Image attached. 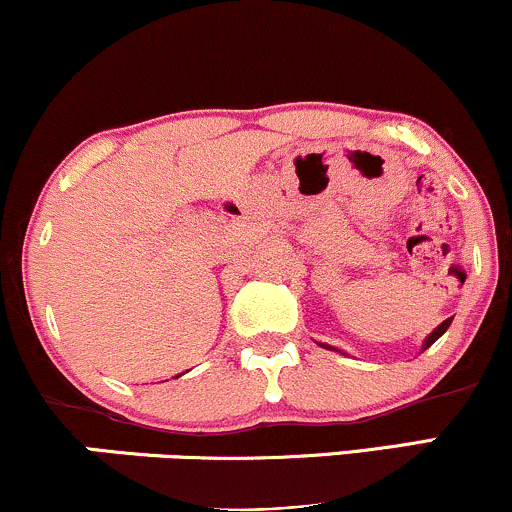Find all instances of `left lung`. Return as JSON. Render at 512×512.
Listing matches in <instances>:
<instances>
[{"label": "left lung", "mask_w": 512, "mask_h": 512, "mask_svg": "<svg viewBox=\"0 0 512 512\" xmlns=\"http://www.w3.org/2000/svg\"><path fill=\"white\" fill-rule=\"evenodd\" d=\"M450 322H452V317H448V320H445V322H443V325H438V327H436V330H433L431 334H428V339H426L424 349H428V346H431L433 342H436V339L440 337V334H443L445 330H448V327H450Z\"/></svg>", "instance_id": "8db88e82"}]
</instances>
